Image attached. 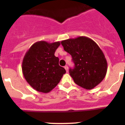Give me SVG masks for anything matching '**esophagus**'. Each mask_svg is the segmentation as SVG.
Listing matches in <instances>:
<instances>
[{"instance_id": "obj_1", "label": "esophagus", "mask_w": 125, "mask_h": 125, "mask_svg": "<svg viewBox=\"0 0 125 125\" xmlns=\"http://www.w3.org/2000/svg\"><path fill=\"white\" fill-rule=\"evenodd\" d=\"M64 68L65 69V71H66V72H68V71H69V67L67 65H65V66L64 67Z\"/></svg>"}]
</instances>
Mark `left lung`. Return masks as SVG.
Masks as SVG:
<instances>
[{
  "label": "left lung",
  "mask_w": 125,
  "mask_h": 125,
  "mask_svg": "<svg viewBox=\"0 0 125 125\" xmlns=\"http://www.w3.org/2000/svg\"><path fill=\"white\" fill-rule=\"evenodd\" d=\"M61 43L65 51L71 55L75 65L73 69H69V74L75 83L85 89L99 85L108 69L106 59L99 45L85 36L63 40Z\"/></svg>",
  "instance_id": "left-lung-1"
}]
</instances>
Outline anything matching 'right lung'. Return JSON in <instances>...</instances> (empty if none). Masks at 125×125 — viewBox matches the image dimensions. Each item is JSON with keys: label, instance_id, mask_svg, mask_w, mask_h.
<instances>
[{"label": "right lung", "instance_id": "obj_1", "mask_svg": "<svg viewBox=\"0 0 125 125\" xmlns=\"http://www.w3.org/2000/svg\"><path fill=\"white\" fill-rule=\"evenodd\" d=\"M60 42L40 41L34 43L24 55L22 72L26 82L38 92L47 93L60 82L66 73L59 65V58L54 56Z\"/></svg>", "mask_w": 125, "mask_h": 125}]
</instances>
